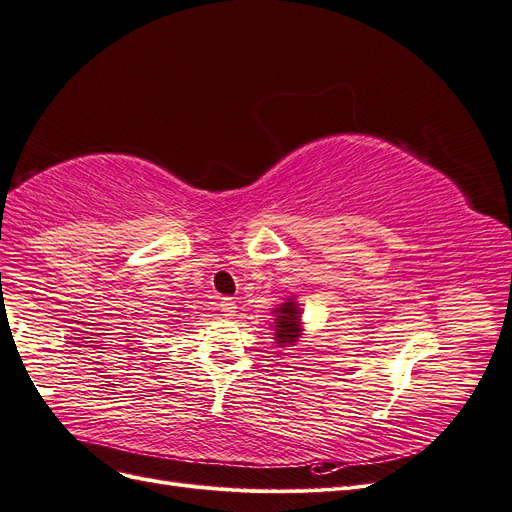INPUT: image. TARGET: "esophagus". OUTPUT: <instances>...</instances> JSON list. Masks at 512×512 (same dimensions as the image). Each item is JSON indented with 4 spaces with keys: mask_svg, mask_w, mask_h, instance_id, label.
Wrapping results in <instances>:
<instances>
[{
    "mask_svg": "<svg viewBox=\"0 0 512 512\" xmlns=\"http://www.w3.org/2000/svg\"><path fill=\"white\" fill-rule=\"evenodd\" d=\"M220 307H222L224 316H235V312H237V305H235V301H232L230 297H222Z\"/></svg>",
    "mask_w": 512,
    "mask_h": 512,
    "instance_id": "1",
    "label": "esophagus"
}]
</instances>
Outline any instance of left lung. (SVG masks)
<instances>
[{
	"instance_id": "8db88e82",
	"label": "left lung",
	"mask_w": 512,
	"mask_h": 512,
	"mask_svg": "<svg viewBox=\"0 0 512 512\" xmlns=\"http://www.w3.org/2000/svg\"><path fill=\"white\" fill-rule=\"evenodd\" d=\"M280 316H277V324H275V337H277V344L284 346V344H290L294 342V339L299 337V309L294 307V303H284L280 309Z\"/></svg>"
}]
</instances>
